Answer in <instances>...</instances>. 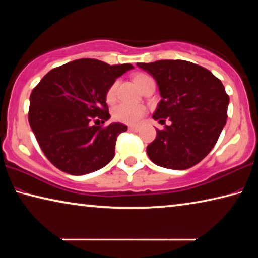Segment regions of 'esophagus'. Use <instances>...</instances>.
Wrapping results in <instances>:
<instances>
[{
  "mask_svg": "<svg viewBox=\"0 0 258 258\" xmlns=\"http://www.w3.org/2000/svg\"><path fill=\"white\" fill-rule=\"evenodd\" d=\"M128 130L132 131V132H138V131H139V126H130Z\"/></svg>",
  "mask_w": 258,
  "mask_h": 258,
  "instance_id": "esophagus-1",
  "label": "esophagus"
}]
</instances>
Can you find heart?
<instances>
[{
	"label": "heart",
	"instance_id": "heart-1",
	"mask_svg": "<svg viewBox=\"0 0 258 258\" xmlns=\"http://www.w3.org/2000/svg\"><path fill=\"white\" fill-rule=\"evenodd\" d=\"M134 81H136L139 87L142 88L150 81H154L153 78L149 77L148 75H145V73H138V75L134 77ZM117 87H118V81H114V83L110 86L105 94V100H107L108 103H112V102L116 100V94H117ZM147 112V108L144 104L141 103H130V102H122L119 103L116 107L113 108L112 111V117L114 120L120 121L122 124L127 125H137L139 121H140Z\"/></svg>",
	"mask_w": 258,
	"mask_h": 258
}]
</instances>
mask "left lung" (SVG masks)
Here are the masks:
<instances>
[{"label":"left lung","instance_id":"8db88e82","mask_svg":"<svg viewBox=\"0 0 258 258\" xmlns=\"http://www.w3.org/2000/svg\"><path fill=\"white\" fill-rule=\"evenodd\" d=\"M156 80L162 100L153 118L170 126L157 130L147 147L155 164L186 170L210 153L226 124L228 95L218 78L198 64L181 59L138 63Z\"/></svg>","mask_w":258,"mask_h":258}]
</instances>
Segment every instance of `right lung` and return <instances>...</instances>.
Masks as SVG:
<instances>
[{
    "label": "right lung",
    "instance_id": "obj_1",
    "mask_svg": "<svg viewBox=\"0 0 258 258\" xmlns=\"http://www.w3.org/2000/svg\"><path fill=\"white\" fill-rule=\"evenodd\" d=\"M131 69V64L81 58L52 69L35 86L28 121L41 150L57 169L83 175L113 158L117 138L127 126L112 122L102 127L100 122L110 118L108 88Z\"/></svg>",
    "mask_w": 258,
    "mask_h": 258
}]
</instances>
